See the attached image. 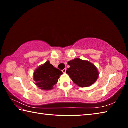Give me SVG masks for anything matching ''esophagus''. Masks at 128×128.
<instances>
[{
    "label": "esophagus",
    "mask_w": 128,
    "mask_h": 128,
    "mask_svg": "<svg viewBox=\"0 0 128 128\" xmlns=\"http://www.w3.org/2000/svg\"><path fill=\"white\" fill-rule=\"evenodd\" d=\"M66 68H65V69H64L63 70H62V72H63L64 73H66Z\"/></svg>",
    "instance_id": "34e87169"
}]
</instances>
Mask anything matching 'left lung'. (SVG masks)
I'll use <instances>...</instances> for the list:
<instances>
[{
  "instance_id": "obj_1",
  "label": "left lung",
  "mask_w": 128,
  "mask_h": 128,
  "mask_svg": "<svg viewBox=\"0 0 128 128\" xmlns=\"http://www.w3.org/2000/svg\"><path fill=\"white\" fill-rule=\"evenodd\" d=\"M68 64L70 68L67 69L66 73L80 87L90 86L98 79L99 73L97 68L89 62L76 58L69 61Z\"/></svg>"
}]
</instances>
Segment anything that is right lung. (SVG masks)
Instances as JSON below:
<instances>
[{
    "label": "right lung",
    "mask_w": 128,
    "mask_h": 128,
    "mask_svg": "<svg viewBox=\"0 0 128 128\" xmlns=\"http://www.w3.org/2000/svg\"><path fill=\"white\" fill-rule=\"evenodd\" d=\"M62 72L56 69L49 61L39 66L34 73L36 85L43 90H51L57 84L58 79Z\"/></svg>",
    "instance_id": "add662e5"
}]
</instances>
